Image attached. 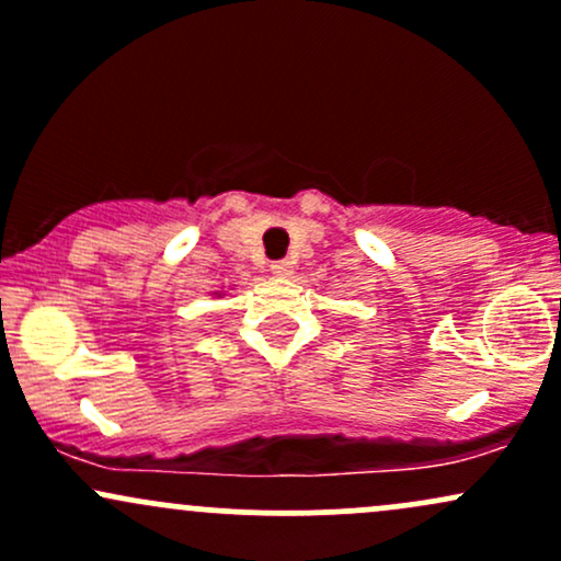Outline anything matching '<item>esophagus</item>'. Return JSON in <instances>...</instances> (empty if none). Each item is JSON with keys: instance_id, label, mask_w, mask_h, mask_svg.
<instances>
[{"instance_id": "1", "label": "esophagus", "mask_w": 561, "mask_h": 561, "mask_svg": "<svg viewBox=\"0 0 561 561\" xmlns=\"http://www.w3.org/2000/svg\"><path fill=\"white\" fill-rule=\"evenodd\" d=\"M270 270H273L275 275H280V278H286V275L294 273V264L288 262V260H278V262L270 264Z\"/></svg>"}]
</instances>
